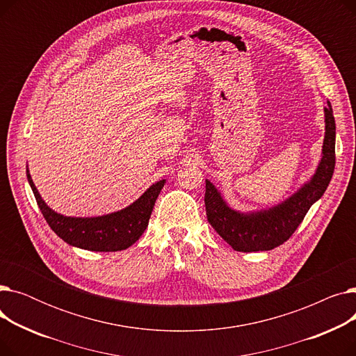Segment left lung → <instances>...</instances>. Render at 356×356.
<instances>
[{
    "instance_id": "left-lung-1",
    "label": "left lung",
    "mask_w": 356,
    "mask_h": 356,
    "mask_svg": "<svg viewBox=\"0 0 356 356\" xmlns=\"http://www.w3.org/2000/svg\"><path fill=\"white\" fill-rule=\"evenodd\" d=\"M325 122L323 156L314 176L297 193L268 211L236 212L228 207L215 186L207 180L204 207L208 220L235 251H268L284 244L300 225L312 204L323 196L334 170L336 125L329 101L325 108Z\"/></svg>"
}]
</instances>
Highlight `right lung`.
<instances>
[{"instance_id":"obj_1","label":"right lung","mask_w":356,"mask_h":356,"mask_svg":"<svg viewBox=\"0 0 356 356\" xmlns=\"http://www.w3.org/2000/svg\"><path fill=\"white\" fill-rule=\"evenodd\" d=\"M27 179L34 193L35 202L54 234L69 245L89 251L114 252L127 250L143 235L152 216L157 196L165 180L154 183L128 208L97 218H70L51 211L37 192L31 176Z\"/></svg>"}]
</instances>
